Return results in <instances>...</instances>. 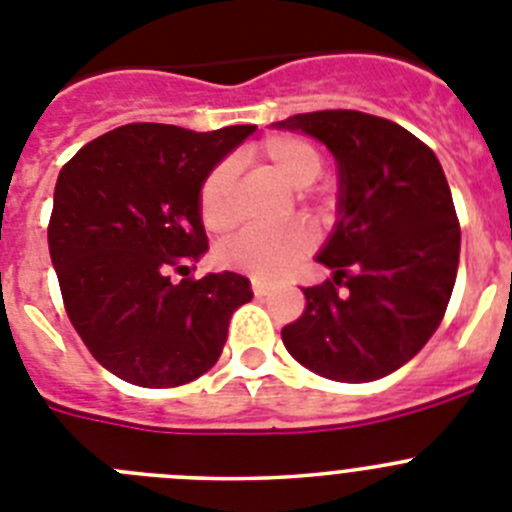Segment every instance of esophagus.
Listing matches in <instances>:
<instances>
[{
    "label": "esophagus",
    "mask_w": 512,
    "mask_h": 512,
    "mask_svg": "<svg viewBox=\"0 0 512 512\" xmlns=\"http://www.w3.org/2000/svg\"><path fill=\"white\" fill-rule=\"evenodd\" d=\"M251 289H253V295H256V297L269 295V284L261 282V279H251Z\"/></svg>",
    "instance_id": "esophagus-1"
}]
</instances>
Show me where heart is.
<instances>
[{
	"label": "heart",
	"mask_w": 512,
	"mask_h": 512,
	"mask_svg": "<svg viewBox=\"0 0 512 512\" xmlns=\"http://www.w3.org/2000/svg\"><path fill=\"white\" fill-rule=\"evenodd\" d=\"M253 161L292 189L310 187L325 169L323 153L315 143L295 135H279L264 140ZM197 207L207 230L223 233L235 225L233 205V169L230 164H217L202 182L197 194ZM312 230L305 223H287L279 228H248L217 246V259L225 266L246 271L251 277L277 279L287 274L297 261L310 251Z\"/></svg>",
	"instance_id": "b5f03b06"
}]
</instances>
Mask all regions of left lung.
<instances>
[{"label":"left lung","mask_w":512,"mask_h":512,"mask_svg":"<svg viewBox=\"0 0 512 512\" xmlns=\"http://www.w3.org/2000/svg\"><path fill=\"white\" fill-rule=\"evenodd\" d=\"M341 166V220L320 264L336 277L302 287L282 328L287 351L320 377L374 382L408 364L449 307L461 230L436 153L397 122L356 110L287 117Z\"/></svg>","instance_id":"8db88e82"}]
</instances>
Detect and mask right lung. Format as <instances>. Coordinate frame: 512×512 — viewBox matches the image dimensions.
Instances as JSON below:
<instances>
[{"label":"right lung","instance_id":"1","mask_svg":"<svg viewBox=\"0 0 512 512\" xmlns=\"http://www.w3.org/2000/svg\"><path fill=\"white\" fill-rule=\"evenodd\" d=\"M253 125L212 133L130 122L99 135L58 174L48 248L63 307L89 354L138 387H179L220 359L235 307L253 297L233 271L171 282L207 251L197 194Z\"/></svg>","mask_w":512,"mask_h":512}]
</instances>
